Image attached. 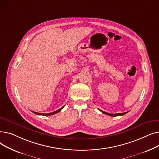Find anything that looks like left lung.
<instances>
[{
    "label": "left lung",
    "instance_id": "8db88e82",
    "mask_svg": "<svg viewBox=\"0 0 159 159\" xmlns=\"http://www.w3.org/2000/svg\"><path fill=\"white\" fill-rule=\"evenodd\" d=\"M100 111H101L102 113H104V114H106V115H109V116H122V115H125L126 113H127L128 112H125V113H115V114H111V113H107V112H105V111H102V110H100Z\"/></svg>",
    "mask_w": 159,
    "mask_h": 159
}]
</instances>
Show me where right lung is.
Masks as SVG:
<instances>
[{"label":"right lung","instance_id":"1","mask_svg":"<svg viewBox=\"0 0 159 159\" xmlns=\"http://www.w3.org/2000/svg\"><path fill=\"white\" fill-rule=\"evenodd\" d=\"M64 106L63 107H62L61 108H60L59 110H57V111H53V112H52V113H37V112H35V111H32L33 113H35V114H36V115H43V116H48V115H54V114H56V113H58L59 111H61V110H62V108L64 107Z\"/></svg>","mask_w":159,"mask_h":159}]
</instances>
